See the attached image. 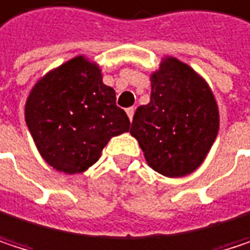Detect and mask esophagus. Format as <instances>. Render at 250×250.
Wrapping results in <instances>:
<instances>
[{
	"label": "esophagus",
	"mask_w": 250,
	"mask_h": 250,
	"mask_svg": "<svg viewBox=\"0 0 250 250\" xmlns=\"http://www.w3.org/2000/svg\"><path fill=\"white\" fill-rule=\"evenodd\" d=\"M134 113H135V109H134V107H128V109H126V115H128V118H129V121H131V122H132Z\"/></svg>",
	"instance_id": "34e87169"
}]
</instances>
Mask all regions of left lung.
Segmentation results:
<instances>
[{
	"mask_svg": "<svg viewBox=\"0 0 250 250\" xmlns=\"http://www.w3.org/2000/svg\"><path fill=\"white\" fill-rule=\"evenodd\" d=\"M150 103L138 106L131 135L150 167L167 178L195 172L207 157L220 128L218 106L189 65L166 57L150 77Z\"/></svg>",
	"mask_w": 250,
	"mask_h": 250,
	"instance_id": "8db88e82",
	"label": "left lung"
}]
</instances>
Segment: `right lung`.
<instances>
[{
	"label": "right lung",
	"instance_id": "obj_1",
	"mask_svg": "<svg viewBox=\"0 0 250 250\" xmlns=\"http://www.w3.org/2000/svg\"><path fill=\"white\" fill-rule=\"evenodd\" d=\"M24 116L33 141L54 169L75 175L93 166L112 137L129 131L115 90L83 55L43 75L32 88Z\"/></svg>",
	"mask_w": 250,
	"mask_h": 250
}]
</instances>
